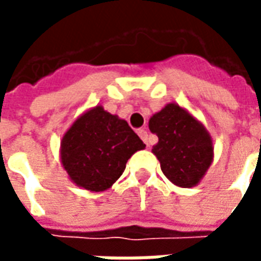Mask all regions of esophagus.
I'll use <instances>...</instances> for the list:
<instances>
[{
    "label": "esophagus",
    "mask_w": 261,
    "mask_h": 261,
    "mask_svg": "<svg viewBox=\"0 0 261 261\" xmlns=\"http://www.w3.org/2000/svg\"><path fill=\"white\" fill-rule=\"evenodd\" d=\"M138 136L141 138L142 141L147 144L148 147H149V137H148V131L145 128H141V130H138Z\"/></svg>",
    "instance_id": "obj_1"
}]
</instances>
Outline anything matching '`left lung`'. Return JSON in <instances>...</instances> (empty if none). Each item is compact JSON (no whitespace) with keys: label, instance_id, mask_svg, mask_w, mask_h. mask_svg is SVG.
Returning a JSON list of instances; mask_svg holds the SVG:
<instances>
[{"label":"left lung","instance_id":"obj_1","mask_svg":"<svg viewBox=\"0 0 261 261\" xmlns=\"http://www.w3.org/2000/svg\"><path fill=\"white\" fill-rule=\"evenodd\" d=\"M148 127L158 136L152 152L164 175L175 186H197L214 161L213 138L201 121L172 102L153 114Z\"/></svg>","mask_w":261,"mask_h":261}]
</instances>
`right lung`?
Wrapping results in <instances>:
<instances>
[{"mask_svg": "<svg viewBox=\"0 0 261 261\" xmlns=\"http://www.w3.org/2000/svg\"><path fill=\"white\" fill-rule=\"evenodd\" d=\"M145 148L125 120L97 105L65 131L60 161L69 180L89 192H105L123 175L127 161Z\"/></svg>", "mask_w": 261, "mask_h": 261, "instance_id": "add662e5", "label": "right lung"}]
</instances>
